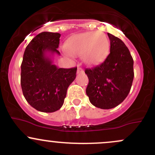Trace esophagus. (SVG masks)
Returning a JSON list of instances; mask_svg holds the SVG:
<instances>
[{"mask_svg": "<svg viewBox=\"0 0 155 155\" xmlns=\"http://www.w3.org/2000/svg\"><path fill=\"white\" fill-rule=\"evenodd\" d=\"M83 72H84L83 69L81 68L78 67V68H77V74H81V73H83Z\"/></svg>", "mask_w": 155, "mask_h": 155, "instance_id": "1", "label": "esophagus"}]
</instances>
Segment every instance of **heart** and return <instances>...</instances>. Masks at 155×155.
I'll return each mask as SVG.
<instances>
[{
    "mask_svg": "<svg viewBox=\"0 0 155 155\" xmlns=\"http://www.w3.org/2000/svg\"><path fill=\"white\" fill-rule=\"evenodd\" d=\"M110 42L104 33L87 32L73 35L65 44L67 54L81 56L88 65H95L106 59L109 53Z\"/></svg>",
    "mask_w": 155,
    "mask_h": 155,
    "instance_id": "heart-1",
    "label": "heart"
}]
</instances>
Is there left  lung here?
I'll return each instance as SVG.
<instances>
[{"label":"left lung","instance_id":"obj_1","mask_svg":"<svg viewBox=\"0 0 155 155\" xmlns=\"http://www.w3.org/2000/svg\"><path fill=\"white\" fill-rule=\"evenodd\" d=\"M110 54L100 65L85 69L89 83L86 93L95 107L109 109L126 98L133 84V60L128 48L120 39L108 33Z\"/></svg>","mask_w":155,"mask_h":155}]
</instances>
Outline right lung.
<instances>
[{"label": "right lung", "instance_id": "add662e5", "mask_svg": "<svg viewBox=\"0 0 155 155\" xmlns=\"http://www.w3.org/2000/svg\"><path fill=\"white\" fill-rule=\"evenodd\" d=\"M60 37L58 33L42 32L32 39L23 55L22 93L28 104L39 111L51 113L59 110L68 87L76 76V67L59 68L53 65L50 55L60 54L58 50Z\"/></svg>", "mask_w": 155, "mask_h": 155}]
</instances>
